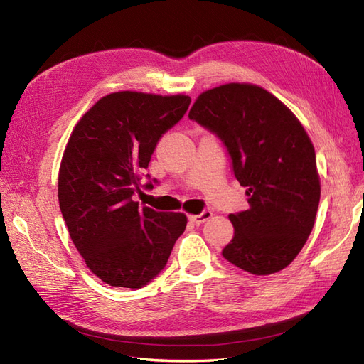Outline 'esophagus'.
Listing matches in <instances>:
<instances>
[{"instance_id": "34e87169", "label": "esophagus", "mask_w": 364, "mask_h": 364, "mask_svg": "<svg viewBox=\"0 0 364 364\" xmlns=\"http://www.w3.org/2000/svg\"><path fill=\"white\" fill-rule=\"evenodd\" d=\"M212 217V212L210 210H203L198 215H191V221H193L195 225H203L204 221H208Z\"/></svg>"}]
</instances>
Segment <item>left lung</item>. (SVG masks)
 <instances>
[{
	"instance_id": "left-lung-1",
	"label": "left lung",
	"mask_w": 364,
	"mask_h": 364,
	"mask_svg": "<svg viewBox=\"0 0 364 364\" xmlns=\"http://www.w3.org/2000/svg\"><path fill=\"white\" fill-rule=\"evenodd\" d=\"M189 118L226 146L249 209L230 213L235 234L223 257L254 275L291 264L311 235L320 203L315 149L298 118L271 92L229 82L203 92Z\"/></svg>"
}]
</instances>
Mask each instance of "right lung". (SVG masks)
Returning a JSON list of instances; mask_svg holds the SVG:
<instances>
[{
	"label": "right lung",
	"mask_w": 364,
	"mask_h": 364,
	"mask_svg": "<svg viewBox=\"0 0 364 364\" xmlns=\"http://www.w3.org/2000/svg\"><path fill=\"white\" fill-rule=\"evenodd\" d=\"M189 105L188 95L115 92L72 130L58 175L60 209L87 267L110 286H146L188 225L184 213L139 208L132 195L141 192V172L160 138Z\"/></svg>",
	"instance_id": "obj_1"
}]
</instances>
